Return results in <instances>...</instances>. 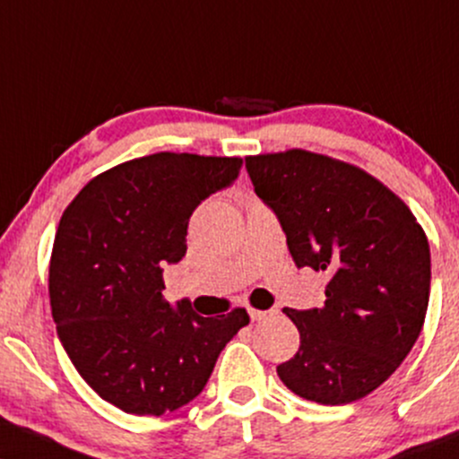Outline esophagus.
Returning a JSON list of instances; mask_svg holds the SVG:
<instances>
[{
	"label": "esophagus",
	"instance_id": "esophagus-1",
	"mask_svg": "<svg viewBox=\"0 0 459 459\" xmlns=\"http://www.w3.org/2000/svg\"><path fill=\"white\" fill-rule=\"evenodd\" d=\"M269 314H273V310H254V307H250L252 320H263V318H267Z\"/></svg>",
	"mask_w": 459,
	"mask_h": 459
}]
</instances>
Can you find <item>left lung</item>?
I'll list each match as a JSON object with an SVG mask.
<instances>
[{
	"label": "left lung",
	"mask_w": 459,
	"mask_h": 459,
	"mask_svg": "<svg viewBox=\"0 0 459 459\" xmlns=\"http://www.w3.org/2000/svg\"><path fill=\"white\" fill-rule=\"evenodd\" d=\"M254 192L273 209L297 267L325 272V306L284 307L299 351L278 366L292 394L351 404L400 368L429 301V244L400 196L366 170L289 149L247 156Z\"/></svg>",
	"instance_id": "8db88e82"
}]
</instances>
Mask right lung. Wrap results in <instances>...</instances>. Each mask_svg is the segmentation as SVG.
Segmentation results:
<instances>
[{
  "label": "right lung",
  "instance_id": "add662e5",
  "mask_svg": "<svg viewBox=\"0 0 459 459\" xmlns=\"http://www.w3.org/2000/svg\"><path fill=\"white\" fill-rule=\"evenodd\" d=\"M241 158L153 153L93 177L55 235L48 295L70 361L108 404L164 415L205 389L244 307L201 316L162 297V267L186 256L187 222L237 179Z\"/></svg>",
  "mask_w": 459,
  "mask_h": 459
}]
</instances>
